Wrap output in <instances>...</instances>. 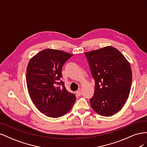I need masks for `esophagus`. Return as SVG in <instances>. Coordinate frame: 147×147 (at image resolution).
I'll use <instances>...</instances> for the list:
<instances>
[{
    "instance_id": "34e87169",
    "label": "esophagus",
    "mask_w": 147,
    "mask_h": 147,
    "mask_svg": "<svg viewBox=\"0 0 147 147\" xmlns=\"http://www.w3.org/2000/svg\"><path fill=\"white\" fill-rule=\"evenodd\" d=\"M76 93H77V96H80V95H81V94H82V92H81L80 90H78V91H76Z\"/></svg>"
}]
</instances>
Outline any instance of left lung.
<instances>
[{
	"instance_id": "8db88e82",
	"label": "left lung",
	"mask_w": 147,
	"mask_h": 147,
	"mask_svg": "<svg viewBox=\"0 0 147 147\" xmlns=\"http://www.w3.org/2000/svg\"><path fill=\"white\" fill-rule=\"evenodd\" d=\"M94 80L91 107L104 117H110L121 109L129 94L132 71L129 62L112 47L84 53Z\"/></svg>"
}]
</instances>
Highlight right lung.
I'll return each mask as SVG.
<instances>
[{
  "mask_svg": "<svg viewBox=\"0 0 147 147\" xmlns=\"http://www.w3.org/2000/svg\"><path fill=\"white\" fill-rule=\"evenodd\" d=\"M72 56L63 51L46 49L29 62L26 73L29 94L39 111L48 117L63 116L76 100V96L66 90L61 80L62 67Z\"/></svg>",
  "mask_w": 147,
  "mask_h": 147,
  "instance_id": "1",
  "label": "right lung"
}]
</instances>
